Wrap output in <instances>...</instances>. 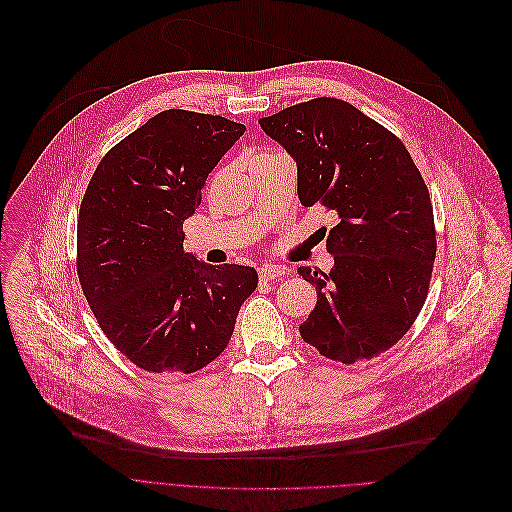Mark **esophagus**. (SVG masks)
Listing matches in <instances>:
<instances>
[{"label": "esophagus", "instance_id": "esophagus-1", "mask_svg": "<svg viewBox=\"0 0 512 512\" xmlns=\"http://www.w3.org/2000/svg\"><path fill=\"white\" fill-rule=\"evenodd\" d=\"M284 274H286V270L280 266H274V264H264L262 268H258L260 280H266V282H270L274 278H282Z\"/></svg>", "mask_w": 512, "mask_h": 512}]
</instances>
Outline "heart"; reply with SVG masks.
<instances>
[{"label": "heart", "instance_id": "obj_1", "mask_svg": "<svg viewBox=\"0 0 512 512\" xmlns=\"http://www.w3.org/2000/svg\"><path fill=\"white\" fill-rule=\"evenodd\" d=\"M282 155L284 153H280L276 149H256V151H250L246 155V161H248V167H254V165H260V163H268L272 159H278Z\"/></svg>", "mask_w": 512, "mask_h": 512}]
</instances>
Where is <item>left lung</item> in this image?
Wrapping results in <instances>:
<instances>
[{"instance_id":"8db88e82","label":"left lung","mask_w":512,"mask_h":512,"mask_svg":"<svg viewBox=\"0 0 512 512\" xmlns=\"http://www.w3.org/2000/svg\"><path fill=\"white\" fill-rule=\"evenodd\" d=\"M260 127L296 161L302 206L337 218L331 272L298 268L317 286L300 337L333 361L373 359L410 331L428 296L436 228L424 177L391 131L339 98L300 102Z\"/></svg>"}]
</instances>
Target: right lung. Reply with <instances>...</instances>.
I'll use <instances>...</instances> for the list:
<instances>
[{
    "label": "right lung",
    "mask_w": 512,
    "mask_h": 512,
    "mask_svg": "<svg viewBox=\"0 0 512 512\" xmlns=\"http://www.w3.org/2000/svg\"><path fill=\"white\" fill-rule=\"evenodd\" d=\"M246 127L169 109L100 159L80 203L76 268L111 343L151 373H193L228 347L258 274L183 252V222Z\"/></svg>",
    "instance_id": "right-lung-1"
}]
</instances>
